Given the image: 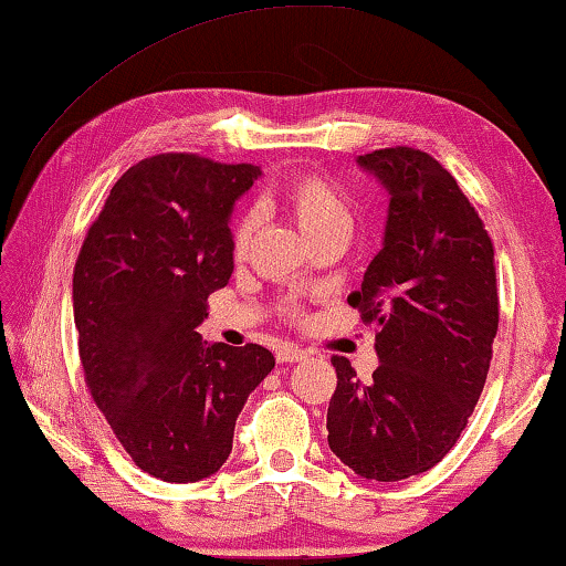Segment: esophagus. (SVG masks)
<instances>
[{
  "label": "esophagus",
  "mask_w": 566,
  "mask_h": 566,
  "mask_svg": "<svg viewBox=\"0 0 566 566\" xmlns=\"http://www.w3.org/2000/svg\"><path fill=\"white\" fill-rule=\"evenodd\" d=\"M307 357V349L294 347V345H282L280 353H276V363H302Z\"/></svg>",
  "instance_id": "1"
}]
</instances>
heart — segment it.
I'll list each match as a JSON object with an SVG mask.
<instances>
[{"label": "heart", "instance_id": "b5f03b06", "mask_svg": "<svg viewBox=\"0 0 566 566\" xmlns=\"http://www.w3.org/2000/svg\"><path fill=\"white\" fill-rule=\"evenodd\" d=\"M282 203L290 211V217L297 221L307 241L337 229H353V211H349L343 191L319 176H300L286 184L282 191ZM254 231L256 217L251 211H244L234 221V229H231V247H234L237 254L247 251Z\"/></svg>", "mask_w": 566, "mask_h": 566}]
</instances>
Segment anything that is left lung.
<instances>
[{"instance_id": "obj_1", "label": "left lung", "mask_w": 566, "mask_h": 566, "mask_svg": "<svg viewBox=\"0 0 566 566\" xmlns=\"http://www.w3.org/2000/svg\"><path fill=\"white\" fill-rule=\"evenodd\" d=\"M357 166L388 191L382 249L347 302L378 327V370L357 380L332 357V453L357 476H418L459 441L486 382L499 327L493 244L455 178L416 148H382Z\"/></svg>"}]
</instances>
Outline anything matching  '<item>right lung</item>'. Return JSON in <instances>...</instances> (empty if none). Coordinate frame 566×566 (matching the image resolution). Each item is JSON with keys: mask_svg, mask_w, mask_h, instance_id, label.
I'll return each mask as SVG.
<instances>
[{"mask_svg": "<svg viewBox=\"0 0 566 566\" xmlns=\"http://www.w3.org/2000/svg\"><path fill=\"white\" fill-rule=\"evenodd\" d=\"M259 166L160 154L130 166L90 227L73 274L85 382L125 451L168 483L227 463L262 345H206V300L234 272L231 211Z\"/></svg>", "mask_w": 566, "mask_h": 566, "instance_id": "right-lung-1", "label": "right lung"}]
</instances>
